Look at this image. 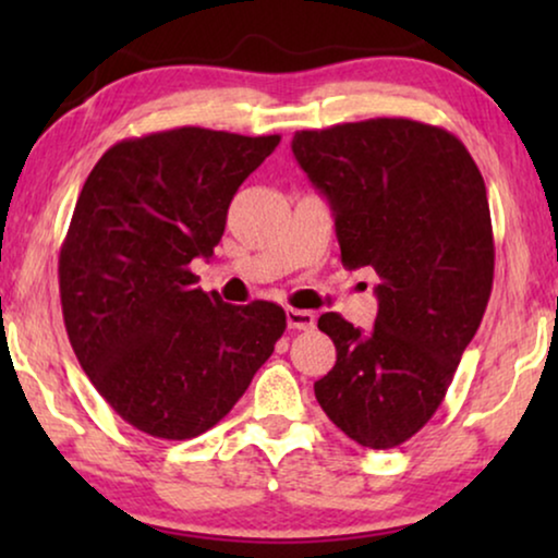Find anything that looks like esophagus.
<instances>
[{"label": "esophagus", "instance_id": "esophagus-1", "mask_svg": "<svg viewBox=\"0 0 558 558\" xmlns=\"http://www.w3.org/2000/svg\"><path fill=\"white\" fill-rule=\"evenodd\" d=\"M287 325L292 327V330H312L315 327V315L307 310H294L289 307L287 310Z\"/></svg>", "mask_w": 558, "mask_h": 558}]
</instances>
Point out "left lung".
I'll use <instances>...</instances> for the list:
<instances>
[{"label":"left lung","instance_id":"obj_1","mask_svg":"<svg viewBox=\"0 0 558 558\" xmlns=\"http://www.w3.org/2000/svg\"><path fill=\"white\" fill-rule=\"evenodd\" d=\"M292 151L332 205L342 266L378 274L371 332L338 312L317 319L338 361L315 396L357 445L399 447L445 401L490 300L485 180L454 134L414 119L307 129Z\"/></svg>","mask_w":558,"mask_h":558}]
</instances>
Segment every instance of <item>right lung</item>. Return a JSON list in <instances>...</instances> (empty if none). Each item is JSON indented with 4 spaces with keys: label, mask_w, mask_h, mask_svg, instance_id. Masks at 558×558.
<instances>
[{
    "label": "right lung",
    "mask_w": 558,
    "mask_h": 558,
    "mask_svg": "<svg viewBox=\"0 0 558 558\" xmlns=\"http://www.w3.org/2000/svg\"><path fill=\"white\" fill-rule=\"evenodd\" d=\"M279 140L203 126L121 140L81 190L58 258L68 340L104 401L149 437L216 426L287 330L279 304H226L190 271Z\"/></svg>",
    "instance_id": "add662e5"
}]
</instances>
